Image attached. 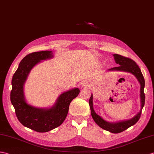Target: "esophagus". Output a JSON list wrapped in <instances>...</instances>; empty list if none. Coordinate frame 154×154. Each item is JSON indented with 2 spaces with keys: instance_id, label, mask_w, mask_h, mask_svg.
Masks as SVG:
<instances>
[{
  "instance_id": "obj_1",
  "label": "esophagus",
  "mask_w": 154,
  "mask_h": 154,
  "mask_svg": "<svg viewBox=\"0 0 154 154\" xmlns=\"http://www.w3.org/2000/svg\"><path fill=\"white\" fill-rule=\"evenodd\" d=\"M88 83H87V82H83V85L84 86V87H87V86H88Z\"/></svg>"
}]
</instances>
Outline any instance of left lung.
Segmentation results:
<instances>
[{"instance_id":"left-lung-1","label":"left lung","mask_w":154,"mask_h":154,"mask_svg":"<svg viewBox=\"0 0 154 154\" xmlns=\"http://www.w3.org/2000/svg\"><path fill=\"white\" fill-rule=\"evenodd\" d=\"M114 57V60L117 64H118L117 67H112L108 69V71H124L133 74V75L137 79L140 85V107L141 108L137 115H135L133 117H132L130 119L118 121V122L111 123L103 119V118L98 115L96 113L93 108V95L91 94L90 99H89V106L91 108V112L92 119H94L95 123L101 127L103 129L108 131L112 133H119L125 131L128 128L134 125L135 123H137V121L139 120L140 117L142 113V110L145 103V94L144 92V89L145 87V81L144 78L143 77V75L141 72L140 69L139 68L138 66L133 60L130 58H126L121 56L117 54H113Z\"/></svg>"}]
</instances>
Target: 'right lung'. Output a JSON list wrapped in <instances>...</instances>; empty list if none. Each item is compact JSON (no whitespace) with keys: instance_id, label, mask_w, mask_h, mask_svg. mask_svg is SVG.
Listing matches in <instances>:
<instances>
[{"instance_id":"add662e5","label":"right lung","mask_w":154,"mask_h":154,"mask_svg":"<svg viewBox=\"0 0 154 154\" xmlns=\"http://www.w3.org/2000/svg\"><path fill=\"white\" fill-rule=\"evenodd\" d=\"M53 57L52 51H50L29 54L21 61L12 79L10 100L17 119L23 126L38 133H46L61 125L66 118L71 102L80 92L78 88H73L63 92L50 108H37L27 102L24 85L30 71L42 61Z\"/></svg>"}]
</instances>
